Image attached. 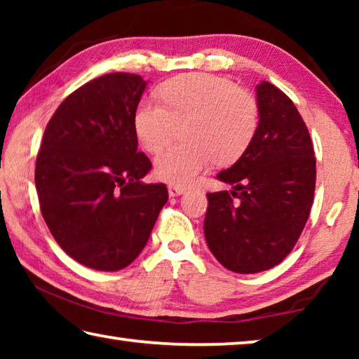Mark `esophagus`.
Wrapping results in <instances>:
<instances>
[{"instance_id":"34e87169","label":"esophagus","mask_w":359,"mask_h":359,"mask_svg":"<svg viewBox=\"0 0 359 359\" xmlns=\"http://www.w3.org/2000/svg\"><path fill=\"white\" fill-rule=\"evenodd\" d=\"M168 191H169V196H180V194H184L187 191L185 187H179V185H169L168 187Z\"/></svg>"}]
</instances>
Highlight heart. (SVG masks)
I'll use <instances>...</instances> for the list:
<instances>
[{"mask_svg": "<svg viewBox=\"0 0 359 359\" xmlns=\"http://www.w3.org/2000/svg\"><path fill=\"white\" fill-rule=\"evenodd\" d=\"M163 104L139 102L135 130L149 151L171 142L177 126L185 125L188 144L172 145L155 160L158 177L171 185H188L212 161L228 165L244 154L258 128V104L245 90L228 79L194 72L174 77L158 88Z\"/></svg>", "mask_w": 359, "mask_h": 359, "instance_id": "1", "label": "heart"}]
</instances>
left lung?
<instances>
[{
    "label": "left lung",
    "instance_id": "1",
    "mask_svg": "<svg viewBox=\"0 0 359 359\" xmlns=\"http://www.w3.org/2000/svg\"><path fill=\"white\" fill-rule=\"evenodd\" d=\"M259 121L250 145L217 175L234 185L208 193L205 242L226 269L267 271L293 250L311 214L315 156L301 114L276 85H257Z\"/></svg>",
    "mask_w": 359,
    "mask_h": 359
}]
</instances>
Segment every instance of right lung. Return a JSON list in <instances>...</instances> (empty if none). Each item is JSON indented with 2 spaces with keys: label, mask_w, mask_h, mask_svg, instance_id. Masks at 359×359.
Listing matches in <instances>:
<instances>
[{
  "label": "right lung",
  "mask_w": 359,
  "mask_h": 359,
  "mask_svg": "<svg viewBox=\"0 0 359 359\" xmlns=\"http://www.w3.org/2000/svg\"><path fill=\"white\" fill-rule=\"evenodd\" d=\"M147 82L130 72L96 77L72 92L48 120L36 158L42 217L72 259L96 271L123 269L147 244L165 184L137 151L135 114Z\"/></svg>",
  "instance_id": "add662e5"
}]
</instances>
